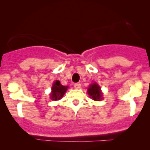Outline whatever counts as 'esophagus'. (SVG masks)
<instances>
[{
	"instance_id": "34e87169",
	"label": "esophagus",
	"mask_w": 150,
	"mask_h": 150,
	"mask_svg": "<svg viewBox=\"0 0 150 150\" xmlns=\"http://www.w3.org/2000/svg\"><path fill=\"white\" fill-rule=\"evenodd\" d=\"M74 87H75V88L79 89V88H80V87H81V85H80V83H75V84H74Z\"/></svg>"
}]
</instances>
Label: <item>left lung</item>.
<instances>
[{"label":"left lung","instance_id":"obj_1","mask_svg":"<svg viewBox=\"0 0 150 150\" xmlns=\"http://www.w3.org/2000/svg\"><path fill=\"white\" fill-rule=\"evenodd\" d=\"M88 93L90 97L94 100H97L99 101L101 100L102 98V93L100 92V87L98 86L96 83H93L89 87L88 90Z\"/></svg>","mask_w":150,"mask_h":150}]
</instances>
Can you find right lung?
Returning a JSON list of instances; mask_svg holds the SVG:
<instances>
[{"label": "right lung", "mask_w": 150, "mask_h": 150, "mask_svg": "<svg viewBox=\"0 0 150 150\" xmlns=\"http://www.w3.org/2000/svg\"><path fill=\"white\" fill-rule=\"evenodd\" d=\"M67 87L63 86L60 84L59 80H56L52 87V93H51V99L58 100L62 98L65 93Z\"/></svg>", "instance_id": "add662e5"}]
</instances>
